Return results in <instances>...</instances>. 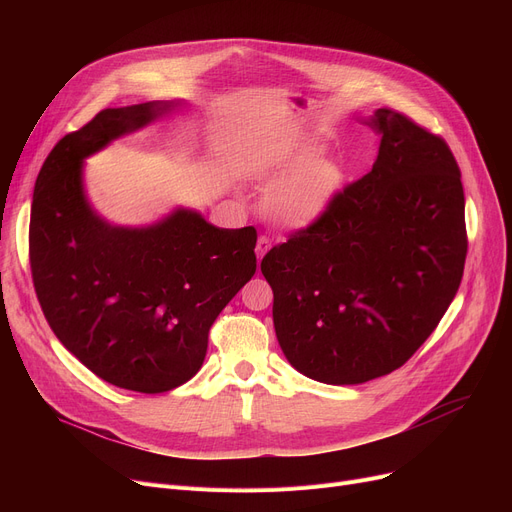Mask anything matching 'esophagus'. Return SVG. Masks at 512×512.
Here are the masks:
<instances>
[{"label":"esophagus","mask_w":512,"mask_h":512,"mask_svg":"<svg viewBox=\"0 0 512 512\" xmlns=\"http://www.w3.org/2000/svg\"><path fill=\"white\" fill-rule=\"evenodd\" d=\"M272 249V238L267 236V234H261L259 238H257V247H255V251H257V259L261 261L263 259V255Z\"/></svg>","instance_id":"obj_1"}]
</instances>
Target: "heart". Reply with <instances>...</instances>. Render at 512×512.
<instances>
[{
    "label": "heart",
    "instance_id": "heart-1",
    "mask_svg": "<svg viewBox=\"0 0 512 512\" xmlns=\"http://www.w3.org/2000/svg\"><path fill=\"white\" fill-rule=\"evenodd\" d=\"M307 155L288 159V168L301 164ZM340 168L326 157L305 161L278 180L265 195L267 218L286 228H303L317 220L340 184Z\"/></svg>",
    "mask_w": 512,
    "mask_h": 512
}]
</instances>
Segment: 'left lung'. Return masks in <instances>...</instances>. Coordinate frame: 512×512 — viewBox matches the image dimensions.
Here are the masks:
<instances>
[{
  "label": "left lung",
  "mask_w": 512,
  "mask_h": 512,
  "mask_svg": "<svg viewBox=\"0 0 512 512\" xmlns=\"http://www.w3.org/2000/svg\"><path fill=\"white\" fill-rule=\"evenodd\" d=\"M369 174L261 261L290 365L363 384L405 365L440 324L467 257L465 193L448 143L390 107Z\"/></svg>",
  "instance_id": "left-lung-1"
}]
</instances>
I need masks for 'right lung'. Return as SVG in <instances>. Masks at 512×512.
<instances>
[{
	"instance_id": "right-lung-1",
	"label": "right lung",
	"mask_w": 512,
	"mask_h": 512,
	"mask_svg": "<svg viewBox=\"0 0 512 512\" xmlns=\"http://www.w3.org/2000/svg\"><path fill=\"white\" fill-rule=\"evenodd\" d=\"M149 101L101 110L56 143L35 182L29 261L49 328L101 380L159 394L201 369L215 317L255 270L257 230L176 211L143 230L99 220L80 166L120 134L168 112Z\"/></svg>"
}]
</instances>
